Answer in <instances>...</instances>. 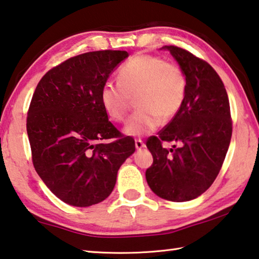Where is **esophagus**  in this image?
<instances>
[{
	"label": "esophagus",
	"mask_w": 259,
	"mask_h": 259,
	"mask_svg": "<svg viewBox=\"0 0 259 259\" xmlns=\"http://www.w3.org/2000/svg\"><path fill=\"white\" fill-rule=\"evenodd\" d=\"M135 146H136L137 150H141V149H143V147L145 146V144H144V143H143V141H142L141 138H137V139H135Z\"/></svg>",
	"instance_id": "34e87169"
}]
</instances>
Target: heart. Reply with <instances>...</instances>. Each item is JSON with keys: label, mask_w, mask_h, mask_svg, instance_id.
<instances>
[{"label": "heart", "mask_w": 259, "mask_h": 259, "mask_svg": "<svg viewBox=\"0 0 259 259\" xmlns=\"http://www.w3.org/2000/svg\"><path fill=\"white\" fill-rule=\"evenodd\" d=\"M188 93V79L183 69L161 57L138 54L122 65L117 83L107 81L100 90L105 113L114 121L124 120L136 99L137 110L128 118L124 133L143 136L169 121L181 110Z\"/></svg>", "instance_id": "1"}]
</instances>
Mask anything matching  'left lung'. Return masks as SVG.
<instances>
[{"mask_svg":"<svg viewBox=\"0 0 259 259\" xmlns=\"http://www.w3.org/2000/svg\"><path fill=\"white\" fill-rule=\"evenodd\" d=\"M162 48L183 69L188 93L179 114L146 141L153 163L145 176L155 195L187 202L206 191L219 174L232 138L231 107L223 80L206 61L171 45ZM163 141L180 146L168 150Z\"/></svg>","mask_w":259,"mask_h":259,"instance_id":"1","label":"left lung"}]
</instances>
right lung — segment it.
Listing matches in <instances>:
<instances>
[{"mask_svg":"<svg viewBox=\"0 0 259 259\" xmlns=\"http://www.w3.org/2000/svg\"><path fill=\"white\" fill-rule=\"evenodd\" d=\"M128 56L107 49L70 57L45 73L32 97L26 118L32 162L49 190L72 206L107 198L118 168L136 149L134 138L108 121L99 98L109 73Z\"/></svg>","mask_w":259,"mask_h":259,"instance_id":"right-lung-1","label":"right lung"}]
</instances>
